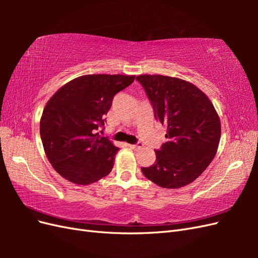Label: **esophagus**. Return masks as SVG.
<instances>
[{
  "label": "esophagus",
  "mask_w": 258,
  "mask_h": 258,
  "mask_svg": "<svg viewBox=\"0 0 258 258\" xmlns=\"http://www.w3.org/2000/svg\"><path fill=\"white\" fill-rule=\"evenodd\" d=\"M128 146L131 148V150H139V148L142 147V143H138V144H128Z\"/></svg>",
  "instance_id": "34e87169"
}]
</instances>
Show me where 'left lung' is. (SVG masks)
<instances>
[{
    "label": "left lung",
    "mask_w": 258,
    "mask_h": 258,
    "mask_svg": "<svg viewBox=\"0 0 258 258\" xmlns=\"http://www.w3.org/2000/svg\"><path fill=\"white\" fill-rule=\"evenodd\" d=\"M154 108L167 126V142L155 151L156 162L142 172L163 188L194 182L213 160L221 139V120L213 103L194 84L177 77L139 75Z\"/></svg>",
    "instance_id": "1"
}]
</instances>
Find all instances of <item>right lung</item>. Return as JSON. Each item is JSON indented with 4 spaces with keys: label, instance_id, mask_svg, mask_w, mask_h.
<instances>
[{
    "label": "right lung",
    "instance_id": "1",
    "mask_svg": "<svg viewBox=\"0 0 258 258\" xmlns=\"http://www.w3.org/2000/svg\"><path fill=\"white\" fill-rule=\"evenodd\" d=\"M136 75L89 74L62 86L46 103L40 121L44 151L50 165L68 181L89 185L111 172L119 148L100 137L117 92Z\"/></svg>",
    "mask_w": 258,
    "mask_h": 258
}]
</instances>
